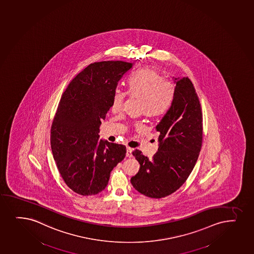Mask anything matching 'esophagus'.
<instances>
[{
  "mask_svg": "<svg viewBox=\"0 0 254 254\" xmlns=\"http://www.w3.org/2000/svg\"><path fill=\"white\" fill-rule=\"evenodd\" d=\"M126 156L128 157V158H132V148H130V147H127V149H126Z\"/></svg>",
  "mask_w": 254,
  "mask_h": 254,
  "instance_id": "1",
  "label": "esophagus"
}]
</instances>
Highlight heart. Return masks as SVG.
<instances>
[{
	"label": "heart",
	"mask_w": 254,
	"mask_h": 254,
	"mask_svg": "<svg viewBox=\"0 0 254 254\" xmlns=\"http://www.w3.org/2000/svg\"><path fill=\"white\" fill-rule=\"evenodd\" d=\"M128 96L141 101V111L148 118L161 116L172 104L175 89L164 79L163 73L156 68H143L132 76L128 81ZM126 93L117 88L113 94L111 109L114 113L122 110Z\"/></svg>",
	"instance_id": "heart-1"
}]
</instances>
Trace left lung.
<instances>
[{"mask_svg": "<svg viewBox=\"0 0 254 254\" xmlns=\"http://www.w3.org/2000/svg\"><path fill=\"white\" fill-rule=\"evenodd\" d=\"M171 107L156 126L159 147L152 158L135 149L140 169L130 179L134 189L152 198L176 191L194 169L202 142V113L188 77L175 78Z\"/></svg>", "mask_w": 254, "mask_h": 254, "instance_id": "obj_1", "label": "left lung"}]
</instances>
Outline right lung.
Here are the masks:
<instances>
[{
	"label": "right lung",
	"mask_w": 254,
	"mask_h": 254,
	"mask_svg": "<svg viewBox=\"0 0 254 254\" xmlns=\"http://www.w3.org/2000/svg\"><path fill=\"white\" fill-rule=\"evenodd\" d=\"M133 64L94 63L70 82L51 128V147L65 184L82 195H96L108 186L110 173L125 158L124 145L100 140L101 120Z\"/></svg>",
	"instance_id": "right-lung-1"
}]
</instances>
